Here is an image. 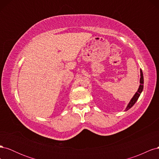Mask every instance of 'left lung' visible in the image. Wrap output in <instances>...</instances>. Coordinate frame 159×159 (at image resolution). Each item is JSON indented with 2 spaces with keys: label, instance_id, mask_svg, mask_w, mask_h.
Instances as JSON below:
<instances>
[{
  "label": "left lung",
  "instance_id": "8db88e82",
  "mask_svg": "<svg viewBox=\"0 0 159 159\" xmlns=\"http://www.w3.org/2000/svg\"><path fill=\"white\" fill-rule=\"evenodd\" d=\"M140 85H139V88L138 89V91L136 92V93L134 94V95L133 96V98L131 99V100L130 101L129 103L128 104L127 107L125 109V111H127L128 109H129L131 107H132L134 104L136 103V102L137 101V99H139V96H140L142 91L143 89V84H144V81H143V71L141 70V78H140Z\"/></svg>",
  "mask_w": 159,
  "mask_h": 159
}]
</instances>
